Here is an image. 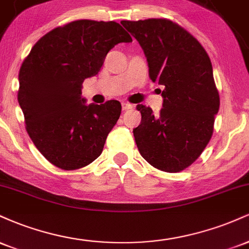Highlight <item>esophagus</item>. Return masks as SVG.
I'll use <instances>...</instances> for the list:
<instances>
[{
  "instance_id": "34e87169",
  "label": "esophagus",
  "mask_w": 249,
  "mask_h": 249,
  "mask_svg": "<svg viewBox=\"0 0 249 249\" xmlns=\"http://www.w3.org/2000/svg\"><path fill=\"white\" fill-rule=\"evenodd\" d=\"M122 107H123V110L126 111V110H130V108H133L134 105L133 104H130V103H123Z\"/></svg>"
}]
</instances>
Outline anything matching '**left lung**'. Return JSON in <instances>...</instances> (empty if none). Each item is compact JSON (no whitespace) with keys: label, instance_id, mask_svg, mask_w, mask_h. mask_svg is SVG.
Masks as SVG:
<instances>
[{"label":"left lung","instance_id":"left-lung-1","mask_svg":"<svg viewBox=\"0 0 249 249\" xmlns=\"http://www.w3.org/2000/svg\"><path fill=\"white\" fill-rule=\"evenodd\" d=\"M139 42L148 63L151 81L164 85L158 115L137 105L142 122L133 128L142 158L164 172L192 165L213 134L220 107L212 63L196 37L167 18L123 21Z\"/></svg>","mask_w":249,"mask_h":249}]
</instances>
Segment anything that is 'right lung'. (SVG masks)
Listing matches in <instances>:
<instances>
[{
  "instance_id": "1",
  "label": "right lung",
  "mask_w": 249,
  "mask_h": 249,
  "mask_svg": "<svg viewBox=\"0 0 249 249\" xmlns=\"http://www.w3.org/2000/svg\"><path fill=\"white\" fill-rule=\"evenodd\" d=\"M132 38L117 22L78 19L45 34L24 58L17 99L37 150L58 168L85 167L101 156L122 112L118 101L85 105L82 83L105 56Z\"/></svg>"
}]
</instances>
